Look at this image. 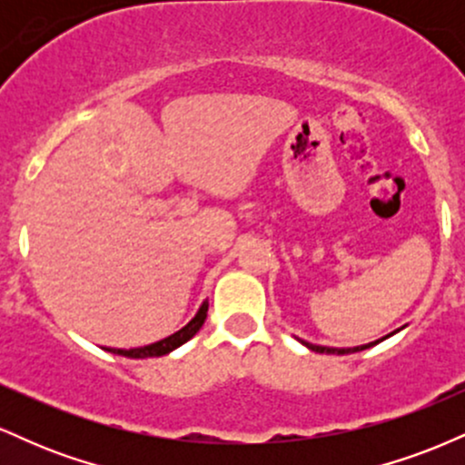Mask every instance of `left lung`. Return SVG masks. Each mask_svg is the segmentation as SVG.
<instances>
[{
    "mask_svg": "<svg viewBox=\"0 0 465 465\" xmlns=\"http://www.w3.org/2000/svg\"><path fill=\"white\" fill-rule=\"evenodd\" d=\"M302 343L306 345L308 350L319 351V354H351V351H361V350L371 348V345H376L378 341H373V343H367V345H359V348H323V345H312V343H306V341H302Z\"/></svg>",
    "mask_w": 465,
    "mask_h": 465,
    "instance_id": "obj_1",
    "label": "left lung"
}]
</instances>
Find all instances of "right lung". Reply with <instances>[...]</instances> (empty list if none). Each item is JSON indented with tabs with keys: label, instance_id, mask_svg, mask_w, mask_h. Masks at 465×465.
<instances>
[{
	"label": "right lung",
	"instance_id": "obj_1",
	"mask_svg": "<svg viewBox=\"0 0 465 465\" xmlns=\"http://www.w3.org/2000/svg\"><path fill=\"white\" fill-rule=\"evenodd\" d=\"M205 317H207V302H203V306L199 308V312L194 314V319L185 325V328H181L179 332L165 336V339L157 341V343H151V345H143V348H133V350H111L114 354H120V356H126V359H151V356H163L168 354V351L177 350L179 345H183L185 341H190L192 336L201 330V325L205 323Z\"/></svg>",
	"mask_w": 465,
	"mask_h": 465
}]
</instances>
